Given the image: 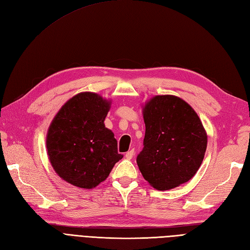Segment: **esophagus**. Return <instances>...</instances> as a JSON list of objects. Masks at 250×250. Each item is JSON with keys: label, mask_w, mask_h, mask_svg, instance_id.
<instances>
[{"label": "esophagus", "mask_w": 250, "mask_h": 250, "mask_svg": "<svg viewBox=\"0 0 250 250\" xmlns=\"http://www.w3.org/2000/svg\"><path fill=\"white\" fill-rule=\"evenodd\" d=\"M133 155H134V149H131V150L128 151V152L125 154V157L127 158V160H131V158L133 157Z\"/></svg>", "instance_id": "obj_1"}]
</instances>
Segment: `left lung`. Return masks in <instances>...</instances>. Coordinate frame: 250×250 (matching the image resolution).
I'll return each instance as SVG.
<instances>
[{
    "instance_id": "1",
    "label": "left lung",
    "mask_w": 250,
    "mask_h": 250,
    "mask_svg": "<svg viewBox=\"0 0 250 250\" xmlns=\"http://www.w3.org/2000/svg\"><path fill=\"white\" fill-rule=\"evenodd\" d=\"M144 148L137 157L143 177L156 190H170L198 171L208 137L197 113L175 96H155L143 110Z\"/></svg>"
}]
</instances>
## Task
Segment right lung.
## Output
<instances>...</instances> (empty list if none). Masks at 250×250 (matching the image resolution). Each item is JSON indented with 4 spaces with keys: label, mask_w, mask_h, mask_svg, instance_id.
<instances>
[{
    "label": "right lung",
    "mask_w": 250,
    "mask_h": 250,
    "mask_svg": "<svg viewBox=\"0 0 250 250\" xmlns=\"http://www.w3.org/2000/svg\"><path fill=\"white\" fill-rule=\"evenodd\" d=\"M110 103L95 93H81L60 108L49 127L47 150L52 167L67 183L97 187L123 157L104 125Z\"/></svg>",
    "instance_id": "right-lung-1"
}]
</instances>
